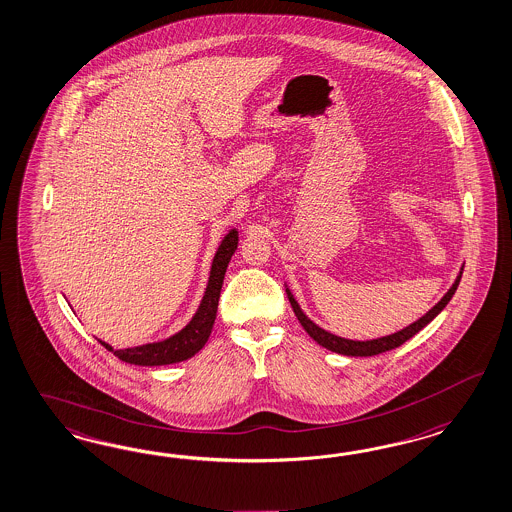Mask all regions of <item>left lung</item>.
<instances>
[{"label":"left lung","instance_id":"obj_1","mask_svg":"<svg viewBox=\"0 0 512 512\" xmlns=\"http://www.w3.org/2000/svg\"><path fill=\"white\" fill-rule=\"evenodd\" d=\"M460 278H462V271H460V275L454 280L451 290L445 293L438 305L434 308H430L421 320L411 323L406 329L398 331L395 335L383 336V338H376V340H366V342L340 338V336L331 335V333L323 331L322 327H318L316 323L310 322L307 316L303 314V310L297 305V301L293 299L290 290H286V292H288V299H290V303H292L293 312H295L297 320L305 327V331H307L308 335L312 336L320 346L327 348V350L335 351V353L351 355V357H372V355H378V353H383V351L395 350L398 346H402L411 336L417 335V333L423 329L424 325H428V323L432 322V320L438 316L439 312L447 307V303L451 301V297H453L456 288H458V284H460Z\"/></svg>","mask_w":512,"mask_h":512}]
</instances>
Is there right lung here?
I'll list each match as a JSON object with an SVG mask.
<instances>
[{"instance_id":"obj_1","label":"right lung","mask_w":512,"mask_h":512,"mask_svg":"<svg viewBox=\"0 0 512 512\" xmlns=\"http://www.w3.org/2000/svg\"><path fill=\"white\" fill-rule=\"evenodd\" d=\"M237 249V232L232 230L226 235L220 243L219 250L213 258L211 265V277L205 288L204 299L202 305L198 308V312L194 314V318L190 320L189 325L179 331L177 335L170 336L162 342L155 344H144V346H136V348H127V350H114L112 346H108L103 340H99L104 348L112 351L116 357L125 363L140 366H159L172 365L179 361H187L194 353L204 348L207 338L211 335L213 323L217 318V307H219L220 288L224 282L226 275V267L230 263V258Z\"/></svg>"}]
</instances>
